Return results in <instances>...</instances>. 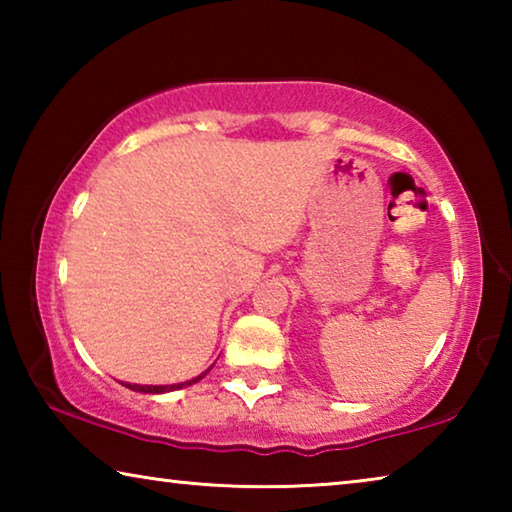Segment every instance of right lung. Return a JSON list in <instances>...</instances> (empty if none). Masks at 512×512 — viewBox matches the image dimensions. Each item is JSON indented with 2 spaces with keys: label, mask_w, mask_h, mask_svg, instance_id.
<instances>
[{
  "label": "right lung",
  "mask_w": 512,
  "mask_h": 512,
  "mask_svg": "<svg viewBox=\"0 0 512 512\" xmlns=\"http://www.w3.org/2000/svg\"><path fill=\"white\" fill-rule=\"evenodd\" d=\"M203 377H205V372H203V375H198L196 379L185 381V384H173V386H140V384H124V386L131 388V391H137V393H167V391H176V388L196 384V381L203 379Z\"/></svg>",
  "instance_id": "add662e5"
}]
</instances>
